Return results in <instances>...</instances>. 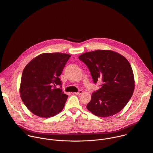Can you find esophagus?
<instances>
[{"instance_id": "esophagus-1", "label": "esophagus", "mask_w": 153, "mask_h": 153, "mask_svg": "<svg viewBox=\"0 0 153 153\" xmlns=\"http://www.w3.org/2000/svg\"><path fill=\"white\" fill-rule=\"evenodd\" d=\"M82 93H83V91H82V90H80V91H79V92H75V93H74V94H75V95H81V94H82Z\"/></svg>"}]
</instances>
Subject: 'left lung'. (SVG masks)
I'll return each instance as SVG.
<instances>
[{"label":"left lung","instance_id":"1","mask_svg":"<svg viewBox=\"0 0 153 153\" xmlns=\"http://www.w3.org/2000/svg\"><path fill=\"white\" fill-rule=\"evenodd\" d=\"M79 59L88 67L94 83L102 81L101 88L92 94L88 110L98 117H107L123 109L135 88L134 74L128 60L111 50L88 52Z\"/></svg>","mask_w":153,"mask_h":153}]
</instances>
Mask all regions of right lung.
Masks as SVG:
<instances>
[{
	"mask_svg": "<svg viewBox=\"0 0 153 153\" xmlns=\"http://www.w3.org/2000/svg\"><path fill=\"white\" fill-rule=\"evenodd\" d=\"M70 57L71 55L63 53H44L25 67L20 95L33 114L46 118L57 115L64 108L68 96L57 86L62 85L59 76Z\"/></svg>",
	"mask_w": 153,
	"mask_h": 153,
	"instance_id": "add662e5",
	"label": "right lung"
}]
</instances>
